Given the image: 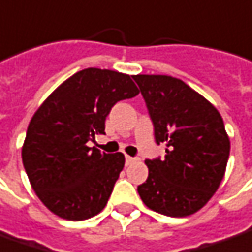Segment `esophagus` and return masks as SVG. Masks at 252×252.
<instances>
[{"instance_id": "34e87169", "label": "esophagus", "mask_w": 252, "mask_h": 252, "mask_svg": "<svg viewBox=\"0 0 252 252\" xmlns=\"http://www.w3.org/2000/svg\"><path fill=\"white\" fill-rule=\"evenodd\" d=\"M132 161H135V158H131V156H126V164H131Z\"/></svg>"}]
</instances>
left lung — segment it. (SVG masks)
I'll list each match as a JSON object with an SVG mask.
<instances>
[{
  "instance_id": "left-lung-1",
  "label": "left lung",
  "mask_w": 252,
  "mask_h": 252,
  "mask_svg": "<svg viewBox=\"0 0 252 252\" xmlns=\"http://www.w3.org/2000/svg\"><path fill=\"white\" fill-rule=\"evenodd\" d=\"M149 111L155 141L166 143L161 160L146 159L148 180L139 196L155 212L184 218L198 212L220 186L230 141L219 111L181 79L135 75Z\"/></svg>"
}]
</instances>
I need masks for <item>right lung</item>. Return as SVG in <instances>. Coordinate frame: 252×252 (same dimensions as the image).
I'll return each instance as SVG.
<instances>
[{"instance_id": "obj_1", "label": "right lung", "mask_w": 252, "mask_h": 252, "mask_svg": "<svg viewBox=\"0 0 252 252\" xmlns=\"http://www.w3.org/2000/svg\"><path fill=\"white\" fill-rule=\"evenodd\" d=\"M138 93L129 75L86 68L61 83L34 113L22 146L23 167L54 215L85 220L104 209L126 158L86 143L104 134L117 101Z\"/></svg>"}]
</instances>
